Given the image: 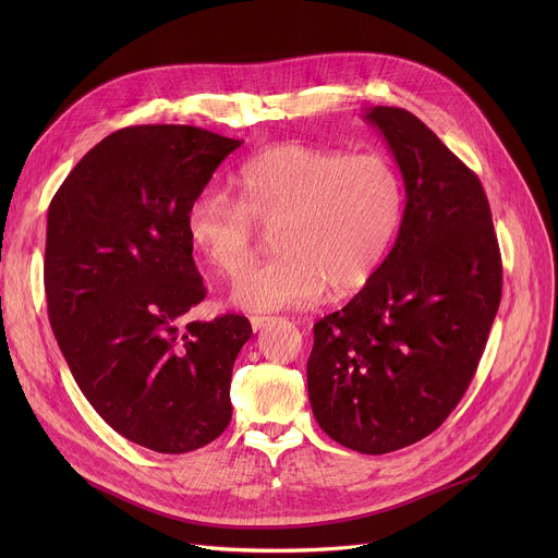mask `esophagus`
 <instances>
[{
  "label": "esophagus",
  "mask_w": 558,
  "mask_h": 558,
  "mask_svg": "<svg viewBox=\"0 0 558 558\" xmlns=\"http://www.w3.org/2000/svg\"><path fill=\"white\" fill-rule=\"evenodd\" d=\"M274 323V317H269V315H254L252 317V329L254 331H263L265 327H269Z\"/></svg>",
  "instance_id": "34e87169"
}]
</instances>
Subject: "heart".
Returning a JSON list of instances; mask_svg holds the SVG:
<instances>
[{
	"mask_svg": "<svg viewBox=\"0 0 558 558\" xmlns=\"http://www.w3.org/2000/svg\"><path fill=\"white\" fill-rule=\"evenodd\" d=\"M404 218L400 170L381 154L282 143L252 156L233 177V201L201 192L187 238L218 274L254 258V227L271 231V263L238 276L229 302L247 313L311 306L327 289L349 295L384 263Z\"/></svg>",
	"mask_w": 558,
	"mask_h": 558,
	"instance_id": "obj_1",
	"label": "heart"
}]
</instances>
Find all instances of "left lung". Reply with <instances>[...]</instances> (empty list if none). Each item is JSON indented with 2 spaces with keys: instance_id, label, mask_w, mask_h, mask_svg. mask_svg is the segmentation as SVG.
<instances>
[{
  "instance_id": "1",
  "label": "left lung",
  "mask_w": 558,
  "mask_h": 558,
  "mask_svg": "<svg viewBox=\"0 0 558 558\" xmlns=\"http://www.w3.org/2000/svg\"><path fill=\"white\" fill-rule=\"evenodd\" d=\"M407 190L397 241L364 289L313 325L308 402L338 444L384 454L452 413L501 302V254L486 192L415 114L364 112Z\"/></svg>"
}]
</instances>
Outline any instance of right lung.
<instances>
[{"mask_svg": "<svg viewBox=\"0 0 558 558\" xmlns=\"http://www.w3.org/2000/svg\"><path fill=\"white\" fill-rule=\"evenodd\" d=\"M192 125H134L97 143L48 207V317L74 381L125 439L166 454L214 441L231 420V368L252 336L203 302L187 209L241 147Z\"/></svg>", "mask_w": 558, "mask_h": 558, "instance_id": "right-lung-1", "label": "right lung"}]
</instances>
